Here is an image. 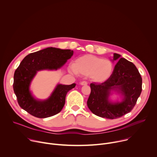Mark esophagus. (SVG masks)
Returning a JSON list of instances; mask_svg holds the SVG:
<instances>
[{
  "label": "esophagus",
  "instance_id": "obj_1",
  "mask_svg": "<svg viewBox=\"0 0 157 157\" xmlns=\"http://www.w3.org/2000/svg\"><path fill=\"white\" fill-rule=\"evenodd\" d=\"M80 84L81 86H86L87 84V82L86 81H82L80 82Z\"/></svg>",
  "mask_w": 157,
  "mask_h": 157
}]
</instances>
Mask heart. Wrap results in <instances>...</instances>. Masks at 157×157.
Returning <instances> with one entry per match:
<instances>
[{
    "mask_svg": "<svg viewBox=\"0 0 157 157\" xmlns=\"http://www.w3.org/2000/svg\"><path fill=\"white\" fill-rule=\"evenodd\" d=\"M73 68L77 75L89 76V79L96 83H103L111 76L114 66L109 59L93 55H85L74 61Z\"/></svg>",
    "mask_w": 157,
    "mask_h": 157,
    "instance_id": "1",
    "label": "heart"
}]
</instances>
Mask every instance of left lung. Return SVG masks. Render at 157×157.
<instances>
[{"mask_svg": "<svg viewBox=\"0 0 157 157\" xmlns=\"http://www.w3.org/2000/svg\"><path fill=\"white\" fill-rule=\"evenodd\" d=\"M117 61L110 78L103 83H91L87 104L92 113L101 117L114 119L128 113L135 106L142 92V79L132 62L114 53ZM113 92L122 96V101L113 102L109 97Z\"/></svg>", "mask_w": 157, "mask_h": 157, "instance_id": "left-lung-1", "label": "left lung"}]
</instances>
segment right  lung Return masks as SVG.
I'll return each mask as SVG.
<instances>
[{
	"label": "right lung",
	"instance_id": "add662e5",
	"mask_svg": "<svg viewBox=\"0 0 157 157\" xmlns=\"http://www.w3.org/2000/svg\"><path fill=\"white\" fill-rule=\"evenodd\" d=\"M73 55L71 50L49 47L26 56L15 71L13 88L19 105L28 113L38 118L55 116L62 110L66 94L76 86L58 84L50 97L44 100L35 98L30 84L38 71L57 70Z\"/></svg>",
	"mask_w": 157,
	"mask_h": 157
}]
</instances>
